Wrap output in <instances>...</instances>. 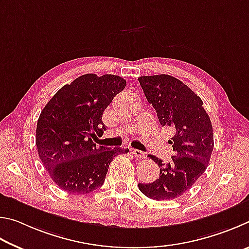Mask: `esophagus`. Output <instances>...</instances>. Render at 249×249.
<instances>
[{
  "label": "esophagus",
  "instance_id": "1",
  "mask_svg": "<svg viewBox=\"0 0 249 249\" xmlns=\"http://www.w3.org/2000/svg\"><path fill=\"white\" fill-rule=\"evenodd\" d=\"M131 153L133 156H136V158H138V159H143L145 156V154L143 153L142 151H139L136 149H131Z\"/></svg>",
  "mask_w": 249,
  "mask_h": 249
}]
</instances>
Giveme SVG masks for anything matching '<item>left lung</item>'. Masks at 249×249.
Instances as JSON below:
<instances>
[{
	"label": "left lung",
	"mask_w": 249,
	"mask_h": 249,
	"mask_svg": "<svg viewBox=\"0 0 249 249\" xmlns=\"http://www.w3.org/2000/svg\"><path fill=\"white\" fill-rule=\"evenodd\" d=\"M138 80L162 127L175 131L168 141L175 152L172 160L165 164L149 155L159 165L160 177L150 184H139V189L158 201L175 199L190 189L208 167L214 146L211 120L201 98L176 77L160 74Z\"/></svg>",
	"instance_id": "1"
}]
</instances>
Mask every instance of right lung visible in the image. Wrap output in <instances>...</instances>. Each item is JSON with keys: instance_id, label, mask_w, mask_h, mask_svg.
<instances>
[{"instance_id": "1", "label": "right lung", "mask_w": 249, "mask_h": 249, "mask_svg": "<svg viewBox=\"0 0 249 249\" xmlns=\"http://www.w3.org/2000/svg\"><path fill=\"white\" fill-rule=\"evenodd\" d=\"M127 82L112 74H84L56 91L36 129L39 158L56 186L73 195L102 187L113 158L129 150L98 145L103 113Z\"/></svg>"}]
</instances>
